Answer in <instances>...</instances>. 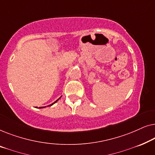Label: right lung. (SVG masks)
Masks as SVG:
<instances>
[{
  "mask_svg": "<svg viewBox=\"0 0 155 155\" xmlns=\"http://www.w3.org/2000/svg\"><path fill=\"white\" fill-rule=\"evenodd\" d=\"M61 97H60V98H61ZM60 98H59V99H57V100H56V101H54V103H53V104H50V105H49V107H51V106H52L53 104H55V103H56L57 101H58V100H59V99H60ZM41 108H44V107H39V109H41Z\"/></svg>",
  "mask_w": 155,
  "mask_h": 155,
  "instance_id": "right-lung-1",
  "label": "right lung"
}]
</instances>
